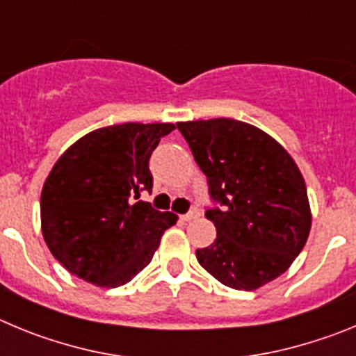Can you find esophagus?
I'll return each instance as SVG.
<instances>
[{
  "mask_svg": "<svg viewBox=\"0 0 356 356\" xmlns=\"http://www.w3.org/2000/svg\"><path fill=\"white\" fill-rule=\"evenodd\" d=\"M200 216H201L200 210L193 209L191 212H187V213H184V216H181V221H193V219H196V217H200Z\"/></svg>",
  "mask_w": 356,
  "mask_h": 356,
  "instance_id": "obj_1",
  "label": "esophagus"
}]
</instances>
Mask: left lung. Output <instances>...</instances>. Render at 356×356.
<instances>
[{
    "instance_id": "obj_1",
    "label": "left lung",
    "mask_w": 356,
    "mask_h": 356,
    "mask_svg": "<svg viewBox=\"0 0 356 356\" xmlns=\"http://www.w3.org/2000/svg\"><path fill=\"white\" fill-rule=\"evenodd\" d=\"M209 178L221 210H207L216 241L196 251L200 266L237 291H257L284 275L312 228L298 163L271 135L250 122L217 118L176 122Z\"/></svg>"
}]
</instances>
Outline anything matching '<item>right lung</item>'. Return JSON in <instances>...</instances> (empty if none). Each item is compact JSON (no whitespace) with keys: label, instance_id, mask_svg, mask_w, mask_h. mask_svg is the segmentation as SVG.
Segmentation results:
<instances>
[{"label":"right lung","instance_id":"1","mask_svg":"<svg viewBox=\"0 0 356 356\" xmlns=\"http://www.w3.org/2000/svg\"><path fill=\"white\" fill-rule=\"evenodd\" d=\"M172 122H122L83 135L56 160L40 193V229L71 275L114 289L151 262L178 216L146 201L147 162Z\"/></svg>","mask_w":356,"mask_h":356}]
</instances>
